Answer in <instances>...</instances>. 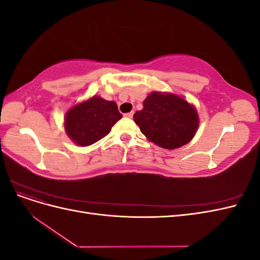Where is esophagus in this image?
<instances>
[{
    "instance_id": "1",
    "label": "esophagus",
    "mask_w": 260,
    "mask_h": 260,
    "mask_svg": "<svg viewBox=\"0 0 260 260\" xmlns=\"http://www.w3.org/2000/svg\"><path fill=\"white\" fill-rule=\"evenodd\" d=\"M123 116H124V117H127V118H132V116H133V112H130V113L124 114Z\"/></svg>"
}]
</instances>
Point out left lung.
<instances>
[{
	"label": "left lung",
	"mask_w": 260,
	"mask_h": 260,
	"mask_svg": "<svg viewBox=\"0 0 260 260\" xmlns=\"http://www.w3.org/2000/svg\"><path fill=\"white\" fill-rule=\"evenodd\" d=\"M141 132L162 148L175 149L187 144L199 128L196 108L172 93L152 92L143 109L133 115Z\"/></svg>",
	"instance_id": "left-lung-1"
}]
</instances>
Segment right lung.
<instances>
[{"mask_svg":"<svg viewBox=\"0 0 260 260\" xmlns=\"http://www.w3.org/2000/svg\"><path fill=\"white\" fill-rule=\"evenodd\" d=\"M121 117L115 102L94 95L69 109L64 127L77 145L89 146L106 137Z\"/></svg>","mask_w":260,"mask_h":260,"instance_id":"right-lung-1","label":"right lung"}]
</instances>
